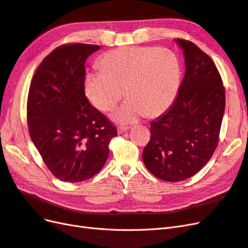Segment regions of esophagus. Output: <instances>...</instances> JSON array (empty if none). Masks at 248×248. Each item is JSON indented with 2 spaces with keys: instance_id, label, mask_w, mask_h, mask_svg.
Returning a JSON list of instances; mask_svg holds the SVG:
<instances>
[{
  "instance_id": "esophagus-1",
  "label": "esophagus",
  "mask_w": 248,
  "mask_h": 248,
  "mask_svg": "<svg viewBox=\"0 0 248 248\" xmlns=\"http://www.w3.org/2000/svg\"><path fill=\"white\" fill-rule=\"evenodd\" d=\"M128 129H129V127H127V126H119L117 128L118 133H124L126 130H128Z\"/></svg>"
}]
</instances>
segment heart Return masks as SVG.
<instances>
[{"label": "heart", "mask_w": 248, "mask_h": 248, "mask_svg": "<svg viewBox=\"0 0 248 248\" xmlns=\"http://www.w3.org/2000/svg\"><path fill=\"white\" fill-rule=\"evenodd\" d=\"M99 68L86 76V95L96 108L108 111L122 98L125 88L128 98L111 115L121 124L163 114L174 103L181 82L179 58L166 47L112 49L100 58Z\"/></svg>", "instance_id": "obj_1"}]
</instances>
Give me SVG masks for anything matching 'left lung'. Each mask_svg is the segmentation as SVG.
<instances>
[{
	"label": "left lung",
	"instance_id": "1",
	"mask_svg": "<svg viewBox=\"0 0 248 248\" xmlns=\"http://www.w3.org/2000/svg\"><path fill=\"white\" fill-rule=\"evenodd\" d=\"M183 49L185 74L174 103L151 122L142 151L150 172L177 182L200 171L218 145L226 107L222 79L214 62L196 44L176 39Z\"/></svg>",
	"mask_w": 248,
	"mask_h": 248
}]
</instances>
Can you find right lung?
Here are the masks:
<instances>
[{
  "instance_id": "right-lung-1",
  "label": "right lung",
  "mask_w": 248,
  "mask_h": 248,
  "mask_svg": "<svg viewBox=\"0 0 248 248\" xmlns=\"http://www.w3.org/2000/svg\"><path fill=\"white\" fill-rule=\"evenodd\" d=\"M99 48L84 43L57 47L44 58L30 86V137L52 175L64 182L94 177L108 159L110 140L118 134L85 94L86 60Z\"/></svg>"
}]
</instances>
